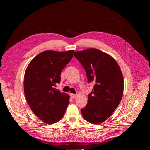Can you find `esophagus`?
<instances>
[{
  "label": "esophagus",
  "mask_w": 150,
  "mask_h": 150,
  "mask_svg": "<svg viewBox=\"0 0 150 150\" xmlns=\"http://www.w3.org/2000/svg\"><path fill=\"white\" fill-rule=\"evenodd\" d=\"M70 96L71 98H75L76 97V95L74 94H70Z\"/></svg>",
  "instance_id": "obj_1"
}]
</instances>
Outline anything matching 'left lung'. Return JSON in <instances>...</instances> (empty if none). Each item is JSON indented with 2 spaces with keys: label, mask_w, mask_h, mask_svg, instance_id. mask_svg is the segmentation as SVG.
<instances>
[{
  "label": "left lung",
  "mask_w": 150,
  "mask_h": 150,
  "mask_svg": "<svg viewBox=\"0 0 150 150\" xmlns=\"http://www.w3.org/2000/svg\"><path fill=\"white\" fill-rule=\"evenodd\" d=\"M86 72L88 83L94 88L88 103L81 109L83 118L94 124L108 119L119 105L123 93V78L116 61L96 49L74 52Z\"/></svg>",
  "instance_id": "1"
}]
</instances>
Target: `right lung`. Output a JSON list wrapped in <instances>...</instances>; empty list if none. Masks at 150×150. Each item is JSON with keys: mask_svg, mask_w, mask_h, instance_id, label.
Listing matches in <instances>:
<instances>
[{"mask_svg": "<svg viewBox=\"0 0 150 150\" xmlns=\"http://www.w3.org/2000/svg\"><path fill=\"white\" fill-rule=\"evenodd\" d=\"M74 52L45 51L36 56L26 69L24 88L27 101L33 113L45 123L58 122L69 104V96L56 87Z\"/></svg>", "mask_w": 150, "mask_h": 150, "instance_id": "add662e5", "label": "right lung"}]
</instances>
